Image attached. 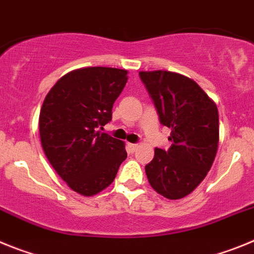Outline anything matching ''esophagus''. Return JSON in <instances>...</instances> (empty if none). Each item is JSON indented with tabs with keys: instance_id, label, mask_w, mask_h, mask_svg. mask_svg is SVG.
<instances>
[{
	"instance_id": "esophagus-1",
	"label": "esophagus",
	"mask_w": 254,
	"mask_h": 254,
	"mask_svg": "<svg viewBox=\"0 0 254 254\" xmlns=\"http://www.w3.org/2000/svg\"><path fill=\"white\" fill-rule=\"evenodd\" d=\"M137 147H138V143H128V149L131 150L132 152L136 151V150H137Z\"/></svg>"
}]
</instances>
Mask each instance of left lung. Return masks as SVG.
<instances>
[{
    "instance_id": "1",
    "label": "left lung",
    "mask_w": 254,
    "mask_h": 254,
    "mask_svg": "<svg viewBox=\"0 0 254 254\" xmlns=\"http://www.w3.org/2000/svg\"><path fill=\"white\" fill-rule=\"evenodd\" d=\"M159 121L172 129L168 150L156 147L145 167L151 187L169 199L190 194L205 179L216 156L219 112L190 78L168 71L140 72Z\"/></svg>"
}]
</instances>
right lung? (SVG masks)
<instances>
[{"instance_id":"right-lung-1","label":"right lung","mask_w":254,"mask_h":254,"mask_svg":"<svg viewBox=\"0 0 254 254\" xmlns=\"http://www.w3.org/2000/svg\"><path fill=\"white\" fill-rule=\"evenodd\" d=\"M127 82V71L87 67L71 71L47 94L39 116L44 154L71 190L93 196L114 181L127 152L102 133Z\"/></svg>"}]
</instances>
